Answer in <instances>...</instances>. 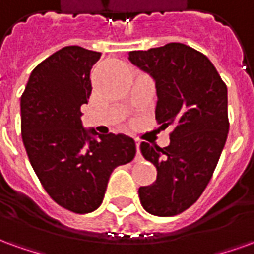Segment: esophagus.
<instances>
[{
    "instance_id": "34e87169",
    "label": "esophagus",
    "mask_w": 254,
    "mask_h": 254,
    "mask_svg": "<svg viewBox=\"0 0 254 254\" xmlns=\"http://www.w3.org/2000/svg\"><path fill=\"white\" fill-rule=\"evenodd\" d=\"M134 143H136V149H137V154L140 152V144H141V140L137 137H134Z\"/></svg>"
}]
</instances>
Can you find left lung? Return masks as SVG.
I'll return each instance as SVG.
<instances>
[{
    "label": "left lung",
    "mask_w": 254,
    "mask_h": 254,
    "mask_svg": "<svg viewBox=\"0 0 254 254\" xmlns=\"http://www.w3.org/2000/svg\"><path fill=\"white\" fill-rule=\"evenodd\" d=\"M129 61L148 73L156 87L155 118L173 127L170 144H140L156 167V181L138 188L147 212L173 216L201 196L218 165L227 133V87L204 54L184 43L129 53Z\"/></svg>",
    "instance_id": "1"
}]
</instances>
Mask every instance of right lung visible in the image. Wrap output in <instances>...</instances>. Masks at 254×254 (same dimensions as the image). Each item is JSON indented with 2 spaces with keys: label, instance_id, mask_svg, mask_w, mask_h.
<instances>
[{
  "label": "right lung",
  "instance_id": "right-lung-1",
  "mask_svg": "<svg viewBox=\"0 0 254 254\" xmlns=\"http://www.w3.org/2000/svg\"><path fill=\"white\" fill-rule=\"evenodd\" d=\"M99 58L84 47H64L32 70L20 100L31 166L49 196L74 213L99 207L113 170L136 155L132 137L98 134L80 120L92 91L89 72Z\"/></svg>",
  "mask_w": 254,
  "mask_h": 254
}]
</instances>
